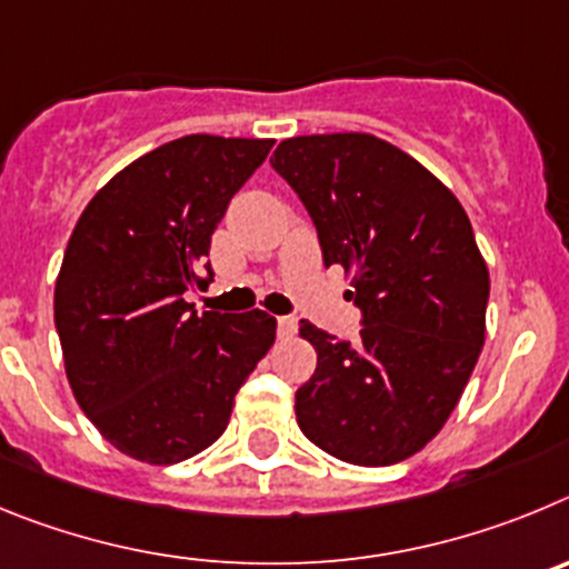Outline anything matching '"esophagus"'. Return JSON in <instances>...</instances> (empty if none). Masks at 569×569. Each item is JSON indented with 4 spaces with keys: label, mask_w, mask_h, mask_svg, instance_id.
Here are the masks:
<instances>
[{
    "label": "esophagus",
    "mask_w": 569,
    "mask_h": 569,
    "mask_svg": "<svg viewBox=\"0 0 569 569\" xmlns=\"http://www.w3.org/2000/svg\"><path fill=\"white\" fill-rule=\"evenodd\" d=\"M295 335H297L295 317H278V337H280V340H291Z\"/></svg>",
    "instance_id": "obj_1"
}]
</instances>
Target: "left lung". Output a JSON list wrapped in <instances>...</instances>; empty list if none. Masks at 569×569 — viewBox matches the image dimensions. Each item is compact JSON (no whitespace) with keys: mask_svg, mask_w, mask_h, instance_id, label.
<instances>
[{"mask_svg":"<svg viewBox=\"0 0 569 569\" xmlns=\"http://www.w3.org/2000/svg\"><path fill=\"white\" fill-rule=\"evenodd\" d=\"M272 167L362 311L355 346L300 320L317 368L295 393L297 425L342 462H402L442 431L485 346L490 274L468 214L417 158L368 132L286 138Z\"/></svg>","mask_w":569,"mask_h":569,"instance_id":"1","label":"left lung"}]
</instances>
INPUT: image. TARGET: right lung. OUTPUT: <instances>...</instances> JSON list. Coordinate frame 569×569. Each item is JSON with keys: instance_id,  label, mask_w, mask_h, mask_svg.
<instances>
[{"instance_id": "1", "label": "right lung", "mask_w": 569, "mask_h": 569, "mask_svg": "<svg viewBox=\"0 0 569 569\" xmlns=\"http://www.w3.org/2000/svg\"><path fill=\"white\" fill-rule=\"evenodd\" d=\"M272 144L176 138L110 178L70 234L53 295L64 371L127 457L176 465L209 448L272 348V315H198L183 297L212 280V232Z\"/></svg>"}]
</instances>
